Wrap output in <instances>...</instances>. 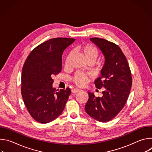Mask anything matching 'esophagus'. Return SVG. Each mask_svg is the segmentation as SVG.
Returning a JSON list of instances; mask_svg holds the SVG:
<instances>
[{"label":"esophagus","instance_id":"obj_1","mask_svg":"<svg viewBox=\"0 0 152 152\" xmlns=\"http://www.w3.org/2000/svg\"><path fill=\"white\" fill-rule=\"evenodd\" d=\"M80 91V89H78V88H74L72 90V92L73 93H79Z\"/></svg>","mask_w":152,"mask_h":152}]
</instances>
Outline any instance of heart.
<instances>
[{
	"label": "heart",
	"mask_w": 152,
	"mask_h": 152,
	"mask_svg": "<svg viewBox=\"0 0 152 152\" xmlns=\"http://www.w3.org/2000/svg\"><path fill=\"white\" fill-rule=\"evenodd\" d=\"M76 49L87 63H94L99 56V52L98 49L90 43L83 45H79L76 47ZM70 57L71 54H69L65 61V66L66 67L68 66ZM72 80L76 85L82 86L86 84V81H87V77L82 73H76L72 78Z\"/></svg>",
	"instance_id": "heart-1"
}]
</instances>
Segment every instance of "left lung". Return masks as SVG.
I'll use <instances>...</instances> for the list:
<instances>
[{
	"label": "left lung",
	"mask_w": 152,
	"mask_h": 152,
	"mask_svg": "<svg viewBox=\"0 0 152 152\" xmlns=\"http://www.w3.org/2000/svg\"><path fill=\"white\" fill-rule=\"evenodd\" d=\"M90 40L100 48L105 58L101 76L94 82L97 88L104 90L101 97L88 92L85 109L92 118L104 123L113 119L124 106L132 84V74L127 59L118 45L97 37Z\"/></svg>",
	"instance_id": "left-lung-1"
}]
</instances>
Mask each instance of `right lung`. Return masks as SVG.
Instances as JSON below:
<instances>
[{
  "label": "right lung",
  "instance_id": "right-lung-1",
  "mask_svg": "<svg viewBox=\"0 0 152 152\" xmlns=\"http://www.w3.org/2000/svg\"><path fill=\"white\" fill-rule=\"evenodd\" d=\"M74 38H55L34 48L25 62L21 73V91L31 116L40 123H48L61 115L71 90L56 91L52 87V76L62 70L64 50Z\"/></svg>",
  "mask_w": 152,
  "mask_h": 152
}]
</instances>
